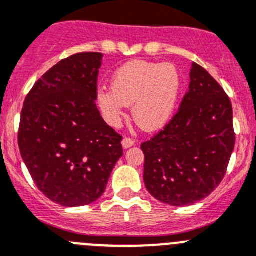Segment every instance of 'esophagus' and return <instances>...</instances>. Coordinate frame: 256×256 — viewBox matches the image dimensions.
<instances>
[{"instance_id": "esophagus-1", "label": "esophagus", "mask_w": 256, "mask_h": 256, "mask_svg": "<svg viewBox=\"0 0 256 256\" xmlns=\"http://www.w3.org/2000/svg\"><path fill=\"white\" fill-rule=\"evenodd\" d=\"M121 144H122L124 149H128V148H131L134 144H135V142H134L132 139H130V138H125V139H122Z\"/></svg>"}]
</instances>
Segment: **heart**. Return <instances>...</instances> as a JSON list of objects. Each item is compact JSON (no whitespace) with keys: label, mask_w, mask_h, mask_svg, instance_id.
<instances>
[{"label":"heart","mask_w":256,"mask_h":256,"mask_svg":"<svg viewBox=\"0 0 256 256\" xmlns=\"http://www.w3.org/2000/svg\"><path fill=\"white\" fill-rule=\"evenodd\" d=\"M182 90L176 66L131 60L111 78V90L97 92V104L111 126H118L125 107L132 104V118L142 130H162L172 120Z\"/></svg>","instance_id":"heart-1"}]
</instances>
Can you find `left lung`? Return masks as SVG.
<instances>
[{
	"instance_id": "1",
	"label": "left lung",
	"mask_w": 256,
	"mask_h": 256,
	"mask_svg": "<svg viewBox=\"0 0 256 256\" xmlns=\"http://www.w3.org/2000/svg\"><path fill=\"white\" fill-rule=\"evenodd\" d=\"M190 90L163 131L142 144L144 183L169 206H190L221 183L235 146L232 106L211 74L190 68Z\"/></svg>"
}]
</instances>
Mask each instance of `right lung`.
Wrapping results in <instances>:
<instances>
[{
	"mask_svg": "<svg viewBox=\"0 0 256 256\" xmlns=\"http://www.w3.org/2000/svg\"><path fill=\"white\" fill-rule=\"evenodd\" d=\"M101 52H80L50 68L24 102L21 156L45 197L64 207L98 200L122 156L121 135L96 106Z\"/></svg>",
	"mask_w": 256,
	"mask_h": 256,
	"instance_id": "obj_1",
	"label": "right lung"
}]
</instances>
